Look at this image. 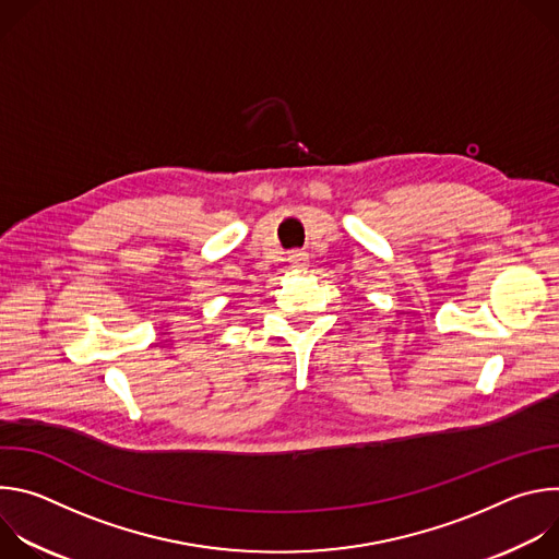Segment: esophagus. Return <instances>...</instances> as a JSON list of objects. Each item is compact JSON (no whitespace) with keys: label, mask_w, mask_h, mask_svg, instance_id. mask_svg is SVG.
Masks as SVG:
<instances>
[{"label":"esophagus","mask_w":559,"mask_h":559,"mask_svg":"<svg viewBox=\"0 0 559 559\" xmlns=\"http://www.w3.org/2000/svg\"><path fill=\"white\" fill-rule=\"evenodd\" d=\"M287 261H289V265H292V267H296V270L307 267V254H305V252H300V250H292V252L287 254Z\"/></svg>","instance_id":"obj_1"}]
</instances>
